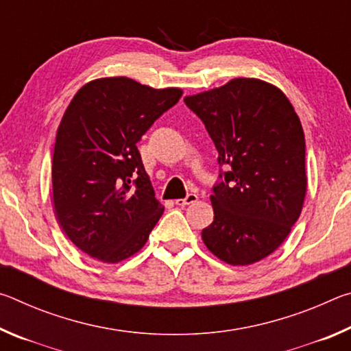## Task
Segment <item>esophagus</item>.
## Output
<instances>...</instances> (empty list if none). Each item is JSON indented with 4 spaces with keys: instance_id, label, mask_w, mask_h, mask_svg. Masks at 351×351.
Returning <instances> with one entry per match:
<instances>
[{
    "instance_id": "34e87169",
    "label": "esophagus",
    "mask_w": 351,
    "mask_h": 351,
    "mask_svg": "<svg viewBox=\"0 0 351 351\" xmlns=\"http://www.w3.org/2000/svg\"><path fill=\"white\" fill-rule=\"evenodd\" d=\"M197 199H198V195H197V193H189L186 198L176 199L175 204H178V206H189V204L197 203Z\"/></svg>"
}]
</instances>
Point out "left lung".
I'll list each match as a JSON object with an SVG mask.
<instances>
[{
	"mask_svg": "<svg viewBox=\"0 0 351 351\" xmlns=\"http://www.w3.org/2000/svg\"><path fill=\"white\" fill-rule=\"evenodd\" d=\"M184 102L203 121L218 152L204 245L245 266L268 257L299 218L306 193L305 136L287 96L258 79H234Z\"/></svg>",
	"mask_w": 351,
	"mask_h": 351,
	"instance_id": "8db88e82",
	"label": "left lung"
}]
</instances>
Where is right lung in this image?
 <instances>
[{
  "label": "right lung",
  "mask_w": 351,
  "mask_h": 351,
  "mask_svg": "<svg viewBox=\"0 0 351 351\" xmlns=\"http://www.w3.org/2000/svg\"><path fill=\"white\" fill-rule=\"evenodd\" d=\"M181 96L180 88L106 77L71 100L57 130L52 195L64 234L90 257L105 263L132 257L161 218L164 206L136 144Z\"/></svg>",
  "instance_id": "add662e5"
}]
</instances>
